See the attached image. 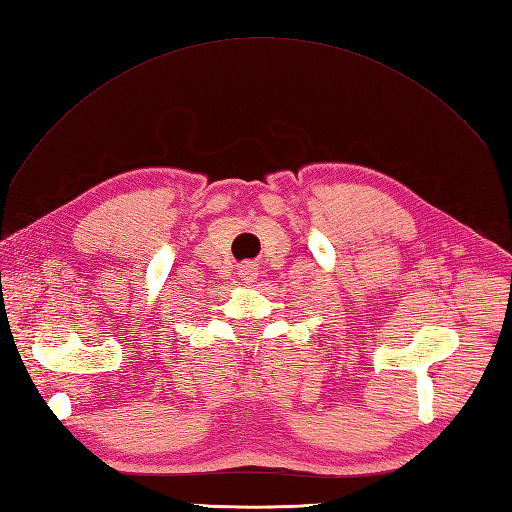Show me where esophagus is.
I'll return each mask as SVG.
<instances>
[{"mask_svg":"<svg viewBox=\"0 0 512 512\" xmlns=\"http://www.w3.org/2000/svg\"><path fill=\"white\" fill-rule=\"evenodd\" d=\"M239 278H241L245 284L256 282V280H258V269H256V265L243 263V265L239 267Z\"/></svg>","mask_w":512,"mask_h":512,"instance_id":"34e87169","label":"esophagus"}]
</instances>
